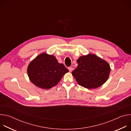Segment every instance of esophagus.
<instances>
[{
	"label": "esophagus",
	"instance_id": "34e87169",
	"mask_svg": "<svg viewBox=\"0 0 131 131\" xmlns=\"http://www.w3.org/2000/svg\"><path fill=\"white\" fill-rule=\"evenodd\" d=\"M68 70L69 72H71L73 70V68L72 67H68Z\"/></svg>",
	"mask_w": 131,
	"mask_h": 131
}]
</instances>
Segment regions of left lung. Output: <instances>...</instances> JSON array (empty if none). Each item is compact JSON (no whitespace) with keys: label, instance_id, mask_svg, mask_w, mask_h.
<instances>
[{"label":"left lung","instance_id":"1","mask_svg":"<svg viewBox=\"0 0 131 131\" xmlns=\"http://www.w3.org/2000/svg\"><path fill=\"white\" fill-rule=\"evenodd\" d=\"M78 66L72 76L81 86L88 89L101 86L108 80L110 72L108 63L94 54H88L77 60Z\"/></svg>","mask_w":131,"mask_h":131}]
</instances>
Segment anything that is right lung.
Here are the masks:
<instances>
[{
	"mask_svg": "<svg viewBox=\"0 0 131 131\" xmlns=\"http://www.w3.org/2000/svg\"><path fill=\"white\" fill-rule=\"evenodd\" d=\"M27 72L34 85L48 90L57 85L69 70L54 55L42 53L30 62Z\"/></svg>",
	"mask_w": 131,
	"mask_h": 131,
	"instance_id": "obj_1",
	"label": "right lung"
}]
</instances>
